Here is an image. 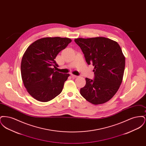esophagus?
<instances>
[{
	"label": "esophagus",
	"mask_w": 146,
	"mask_h": 146,
	"mask_svg": "<svg viewBox=\"0 0 146 146\" xmlns=\"http://www.w3.org/2000/svg\"><path fill=\"white\" fill-rule=\"evenodd\" d=\"M70 76H72V78H76V77H78V76H75V75L73 74H70Z\"/></svg>",
	"instance_id": "34e87169"
}]
</instances>
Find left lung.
I'll return each instance as SVG.
<instances>
[{"label": "left lung", "instance_id": "1", "mask_svg": "<svg viewBox=\"0 0 146 146\" xmlns=\"http://www.w3.org/2000/svg\"><path fill=\"white\" fill-rule=\"evenodd\" d=\"M74 41L82 49L86 61L94 67V80L85 78L81 95L93 104H104L117 93L122 83L125 57L118 42L98 36L77 38Z\"/></svg>", "mask_w": 146, "mask_h": 146}]
</instances>
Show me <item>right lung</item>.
Returning a JSON list of instances; mask_svg holds the SVG:
<instances>
[{"label":"right lung","instance_id":"obj_1","mask_svg":"<svg viewBox=\"0 0 146 146\" xmlns=\"http://www.w3.org/2000/svg\"><path fill=\"white\" fill-rule=\"evenodd\" d=\"M72 39L45 37L31 44L22 58L21 73L23 85L29 94L40 102H48L62 92L70 76L56 71L55 59Z\"/></svg>","mask_w":146,"mask_h":146}]
</instances>
